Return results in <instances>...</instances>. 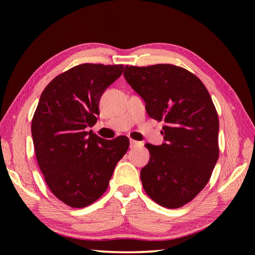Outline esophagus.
I'll return each instance as SVG.
<instances>
[{
    "mask_svg": "<svg viewBox=\"0 0 255 255\" xmlns=\"http://www.w3.org/2000/svg\"><path fill=\"white\" fill-rule=\"evenodd\" d=\"M137 146H141V143H140V141H137V140L130 139V147H137Z\"/></svg>",
    "mask_w": 255,
    "mask_h": 255,
    "instance_id": "esophagus-1",
    "label": "esophagus"
}]
</instances>
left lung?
<instances>
[{"label":"left lung","mask_w":255,"mask_h":255,"mask_svg":"<svg viewBox=\"0 0 255 255\" xmlns=\"http://www.w3.org/2000/svg\"><path fill=\"white\" fill-rule=\"evenodd\" d=\"M124 76L144 99L146 111L164 120V140L146 144L149 162L140 171L150 199L165 208H180L206 187L219 156V122L204 83L172 64L126 66Z\"/></svg>","instance_id":"8db88e82"}]
</instances>
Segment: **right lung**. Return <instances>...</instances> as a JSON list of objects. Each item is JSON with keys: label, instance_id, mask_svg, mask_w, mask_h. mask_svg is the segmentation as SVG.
<instances>
[{"label": "right lung", "instance_id": "obj_1", "mask_svg": "<svg viewBox=\"0 0 255 255\" xmlns=\"http://www.w3.org/2000/svg\"><path fill=\"white\" fill-rule=\"evenodd\" d=\"M124 65L81 64L55 77L42 91L31 122L38 165L50 191L64 204L83 208L106 192L128 150L126 136L107 140L92 130L99 101L123 74Z\"/></svg>", "mask_w": 255, "mask_h": 255}]
</instances>
